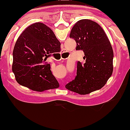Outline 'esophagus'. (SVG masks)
Wrapping results in <instances>:
<instances>
[{"mask_svg": "<svg viewBox=\"0 0 130 130\" xmlns=\"http://www.w3.org/2000/svg\"><path fill=\"white\" fill-rule=\"evenodd\" d=\"M66 53H67V52L65 51V50L63 49V50H62V53H61V55H62H62H65V54H66ZM66 59V58L61 57V59ZM64 86H64L63 83H61V84H60V87H62V89H63Z\"/></svg>", "mask_w": 130, "mask_h": 130, "instance_id": "34e87169", "label": "esophagus"}]
</instances>
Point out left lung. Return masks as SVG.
<instances>
[{"instance_id":"1","label":"left lung","mask_w":130,"mask_h":130,"mask_svg":"<svg viewBox=\"0 0 130 130\" xmlns=\"http://www.w3.org/2000/svg\"><path fill=\"white\" fill-rule=\"evenodd\" d=\"M70 38L74 39L76 50L84 53V63L78 61L74 80L67 84L68 90L86 95L102 88L113 71L112 47L104 30L90 19L78 21L71 29Z\"/></svg>"}]
</instances>
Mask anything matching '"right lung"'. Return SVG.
<instances>
[{
  "instance_id": "right-lung-1",
  "label": "right lung",
  "mask_w": 130,
  "mask_h": 130,
  "mask_svg": "<svg viewBox=\"0 0 130 130\" xmlns=\"http://www.w3.org/2000/svg\"><path fill=\"white\" fill-rule=\"evenodd\" d=\"M60 50V43L44 24L36 22L23 31L13 51L12 71L19 84L37 92L56 89L59 84L44 62Z\"/></svg>"
}]
</instances>
